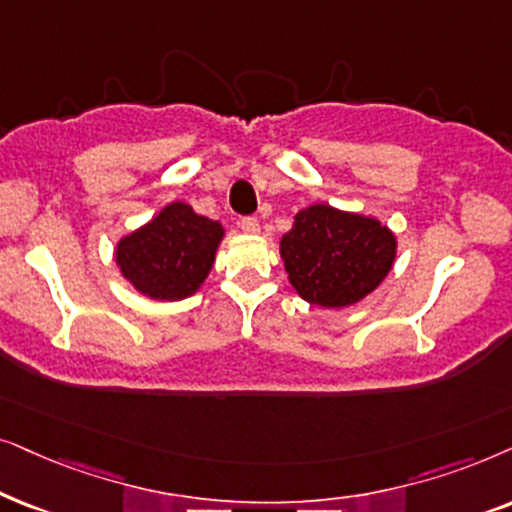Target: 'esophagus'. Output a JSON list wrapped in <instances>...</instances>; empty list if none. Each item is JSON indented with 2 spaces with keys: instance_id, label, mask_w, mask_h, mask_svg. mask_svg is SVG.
Masks as SVG:
<instances>
[{
  "instance_id": "esophagus-1",
  "label": "esophagus",
  "mask_w": 512,
  "mask_h": 512,
  "mask_svg": "<svg viewBox=\"0 0 512 512\" xmlns=\"http://www.w3.org/2000/svg\"><path fill=\"white\" fill-rule=\"evenodd\" d=\"M238 227H241L245 234H257L260 231V222H257V217H241V222H238Z\"/></svg>"
}]
</instances>
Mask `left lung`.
<instances>
[{
    "mask_svg": "<svg viewBox=\"0 0 512 512\" xmlns=\"http://www.w3.org/2000/svg\"><path fill=\"white\" fill-rule=\"evenodd\" d=\"M292 288L318 306H351L377 288L393 267L395 236L372 217L330 206L297 213L281 241Z\"/></svg>",
    "mask_w": 512,
    "mask_h": 512,
    "instance_id": "1",
    "label": "left lung"
}]
</instances>
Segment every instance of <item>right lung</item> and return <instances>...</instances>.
Segmentation results:
<instances>
[{"label":"right lung","mask_w":512,"mask_h":512,"mask_svg":"<svg viewBox=\"0 0 512 512\" xmlns=\"http://www.w3.org/2000/svg\"><path fill=\"white\" fill-rule=\"evenodd\" d=\"M222 234L220 222L177 201L135 234L121 238L117 264L142 295L175 302L194 295L206 281Z\"/></svg>","instance_id":"obj_1"}]
</instances>
